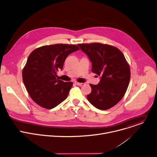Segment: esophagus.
Segmentation results:
<instances>
[{"label": "esophagus", "mask_w": 157, "mask_h": 157, "mask_svg": "<svg viewBox=\"0 0 157 157\" xmlns=\"http://www.w3.org/2000/svg\"><path fill=\"white\" fill-rule=\"evenodd\" d=\"M74 83H75V85H79V86H82V85H83V83H80V82H76V81H75Z\"/></svg>", "instance_id": "34e87169"}]
</instances>
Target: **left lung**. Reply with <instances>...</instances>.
<instances>
[{"label":"left lung","instance_id":"left-lung-1","mask_svg":"<svg viewBox=\"0 0 157 157\" xmlns=\"http://www.w3.org/2000/svg\"><path fill=\"white\" fill-rule=\"evenodd\" d=\"M80 49L92 62L93 73L101 75L97 85L90 84L92 92L87 99L95 107L109 109L124 96L130 79V66L118 48L100 43L79 44Z\"/></svg>","mask_w":157,"mask_h":157}]
</instances>
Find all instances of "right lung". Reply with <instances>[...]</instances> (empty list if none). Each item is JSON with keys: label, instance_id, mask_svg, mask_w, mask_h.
<instances>
[{"label": "right lung", "instance_id": "right-lung-1", "mask_svg": "<svg viewBox=\"0 0 157 157\" xmlns=\"http://www.w3.org/2000/svg\"><path fill=\"white\" fill-rule=\"evenodd\" d=\"M79 50L70 44L44 45L33 50L22 71V79L31 98L47 109L65 100L72 88V82L59 80L57 72L62 70L67 57Z\"/></svg>", "mask_w": 157, "mask_h": 157}]
</instances>
